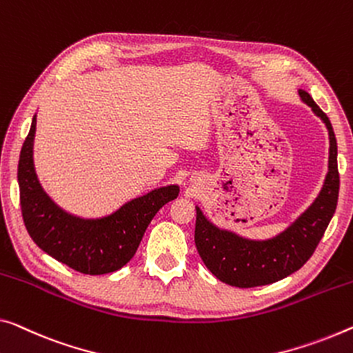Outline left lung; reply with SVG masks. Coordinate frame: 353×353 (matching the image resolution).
<instances>
[{
    "label": "left lung",
    "instance_id": "8db88e82",
    "mask_svg": "<svg viewBox=\"0 0 353 353\" xmlns=\"http://www.w3.org/2000/svg\"><path fill=\"white\" fill-rule=\"evenodd\" d=\"M301 101L312 108L328 129V173L322 191L300 218L270 240H249L210 222L202 210L195 219V246L203 263L222 283L241 287L267 285L295 273L305 265L322 240L332 221L339 195L338 145L328 117L305 90H298Z\"/></svg>",
    "mask_w": 353,
    "mask_h": 353
}]
</instances>
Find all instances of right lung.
I'll list each match as a JSON object with an SVG mask.
<instances>
[{
  "instance_id": "add662e5",
  "label": "right lung",
  "mask_w": 353,
  "mask_h": 353,
  "mask_svg": "<svg viewBox=\"0 0 353 353\" xmlns=\"http://www.w3.org/2000/svg\"><path fill=\"white\" fill-rule=\"evenodd\" d=\"M34 134L36 115L21 146L17 172L21 216L32 241L79 273L105 274L120 270L134 257L154 214L178 197L180 188H158L104 218H79L59 208L37 180L32 162Z\"/></svg>"
}]
</instances>
